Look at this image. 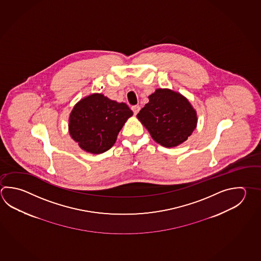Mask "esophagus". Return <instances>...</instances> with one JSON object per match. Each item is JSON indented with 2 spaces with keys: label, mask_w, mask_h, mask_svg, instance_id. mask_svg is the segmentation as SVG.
Listing matches in <instances>:
<instances>
[{
  "label": "esophagus",
  "mask_w": 261,
  "mask_h": 261,
  "mask_svg": "<svg viewBox=\"0 0 261 261\" xmlns=\"http://www.w3.org/2000/svg\"><path fill=\"white\" fill-rule=\"evenodd\" d=\"M131 109H132V111H133L135 114H138V112L140 111V107L138 105H134Z\"/></svg>",
  "instance_id": "1"
}]
</instances>
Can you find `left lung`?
I'll return each instance as SVG.
<instances>
[{
	"label": "left lung",
	"instance_id": "8db88e82",
	"mask_svg": "<svg viewBox=\"0 0 261 261\" xmlns=\"http://www.w3.org/2000/svg\"><path fill=\"white\" fill-rule=\"evenodd\" d=\"M137 117L151 138L166 148L187 140L197 127V113L182 95L171 89H158Z\"/></svg>",
	"mask_w": 261,
	"mask_h": 261
}]
</instances>
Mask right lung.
<instances>
[{"label": "right lung", "instance_id": "right-lung-1", "mask_svg": "<svg viewBox=\"0 0 261 261\" xmlns=\"http://www.w3.org/2000/svg\"><path fill=\"white\" fill-rule=\"evenodd\" d=\"M133 112L102 94H91L74 105L69 117V133L87 152L99 154L112 148Z\"/></svg>", "mask_w": 261, "mask_h": 261}]
</instances>
